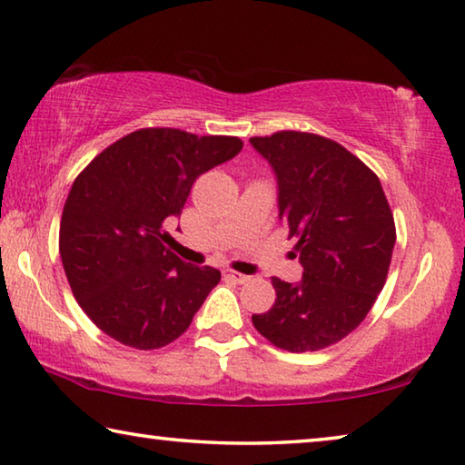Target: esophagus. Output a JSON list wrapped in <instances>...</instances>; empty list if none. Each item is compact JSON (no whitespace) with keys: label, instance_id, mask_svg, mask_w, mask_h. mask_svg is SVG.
<instances>
[{"label":"esophagus","instance_id":"1","mask_svg":"<svg viewBox=\"0 0 465 465\" xmlns=\"http://www.w3.org/2000/svg\"><path fill=\"white\" fill-rule=\"evenodd\" d=\"M223 277L225 279H230V281H233V282H238V285H243V282H246L250 277L248 274H242V272H235V271H223Z\"/></svg>","mask_w":465,"mask_h":465}]
</instances>
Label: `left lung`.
Listing matches in <instances>:
<instances>
[{
  "instance_id": "1",
  "label": "left lung",
  "mask_w": 465,
  "mask_h": 465,
  "mask_svg": "<svg viewBox=\"0 0 465 465\" xmlns=\"http://www.w3.org/2000/svg\"><path fill=\"white\" fill-rule=\"evenodd\" d=\"M277 178L279 219L299 238V282L272 279V308L252 324L289 352L320 351L352 332L388 279L396 225L380 178L336 141L281 131L252 137Z\"/></svg>"
}]
</instances>
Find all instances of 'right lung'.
<instances>
[{
    "label": "right lung",
    "mask_w": 465,
    "mask_h": 465,
    "mask_svg": "<svg viewBox=\"0 0 465 465\" xmlns=\"http://www.w3.org/2000/svg\"><path fill=\"white\" fill-rule=\"evenodd\" d=\"M238 137L141 129L94 157L69 191L59 254L80 308L102 332L152 351L186 332L222 272L170 252L163 232L194 180L242 152Z\"/></svg>",
    "instance_id": "1"
}]
</instances>
